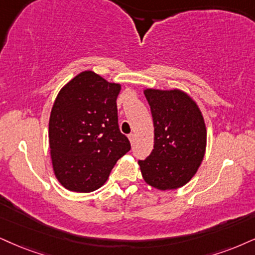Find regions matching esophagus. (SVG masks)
<instances>
[{"label":"esophagus","mask_w":255,"mask_h":255,"mask_svg":"<svg viewBox=\"0 0 255 255\" xmlns=\"http://www.w3.org/2000/svg\"><path fill=\"white\" fill-rule=\"evenodd\" d=\"M134 139H136V136H134L133 133L128 134V140H130V143H131V144H133V143H134Z\"/></svg>","instance_id":"1"}]
</instances>
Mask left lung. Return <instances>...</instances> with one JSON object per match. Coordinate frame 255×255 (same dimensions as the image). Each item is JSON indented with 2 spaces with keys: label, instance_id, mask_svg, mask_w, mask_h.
<instances>
[{
  "label": "left lung",
  "instance_id": "1",
  "mask_svg": "<svg viewBox=\"0 0 255 255\" xmlns=\"http://www.w3.org/2000/svg\"><path fill=\"white\" fill-rule=\"evenodd\" d=\"M151 109L153 149L138 161L146 184L155 189L175 190L199 170L207 146V128L196 102L180 89H145Z\"/></svg>",
  "mask_w": 255,
  "mask_h": 255
}]
</instances>
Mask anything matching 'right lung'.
<instances>
[{
	"label": "right lung",
	"instance_id": "add662e5",
	"mask_svg": "<svg viewBox=\"0 0 255 255\" xmlns=\"http://www.w3.org/2000/svg\"><path fill=\"white\" fill-rule=\"evenodd\" d=\"M121 89V84L84 71L59 91L49 116L48 138L53 171L67 190L99 189L131 149L118 127Z\"/></svg>",
	"mask_w": 255,
	"mask_h": 255
}]
</instances>
